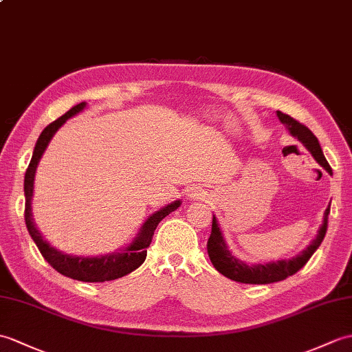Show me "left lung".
Wrapping results in <instances>:
<instances>
[{"label":"left lung","mask_w":352,"mask_h":352,"mask_svg":"<svg viewBox=\"0 0 352 352\" xmlns=\"http://www.w3.org/2000/svg\"><path fill=\"white\" fill-rule=\"evenodd\" d=\"M277 117H279L280 122H283V124L287 126L289 133L292 136H296L298 141L306 146L309 153L314 156V159L320 163L327 173L333 175V170L324 156L321 145H320V142H318L316 136L310 132V130L305 124H301V122L287 116V113L277 111ZM329 214H330V204L325 210L322 225L320 228V231H318L315 240H312V243H310L309 246L300 253V255L294 256L291 259L276 261V263L273 261V263H267V264H246V263H243V261L236 259L230 252V249H228V244L223 239V234L219 228L217 219L213 214V225H211V234H210V239L207 243V250H208V256H210L211 264L214 265V268L219 273L226 276L228 279L240 282V283L267 285V283L285 280L287 277L296 274L300 268H303L307 261L310 259V256H312L316 252V249L320 248V244L322 243L325 232H327Z\"/></svg>","instance_id":"1"}]
</instances>
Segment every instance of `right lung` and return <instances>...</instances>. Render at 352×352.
Listing matches in <instances>:
<instances>
[{
  "instance_id": "obj_1",
  "label": "right lung",
  "mask_w": 352,
  "mask_h": 352,
  "mask_svg": "<svg viewBox=\"0 0 352 352\" xmlns=\"http://www.w3.org/2000/svg\"><path fill=\"white\" fill-rule=\"evenodd\" d=\"M87 106L85 102L73 106L70 111L64 113L63 117L55 120L51 124L46 126L42 133H40L34 151H32V157L25 173V179H23V192H25V223L28 228V232L31 239L34 240L36 246L38 248L40 253L47 261L51 267H54L56 272L63 276H67L70 279H76L80 282H106V280H116L120 277L132 273L141 265L146 258V248L150 246L153 240L154 231H156L157 225L162 219H165L168 214L173 213L182 206V201H174L173 204H168L166 207L160 208L156 213L151 214L145 220V223L141 226L135 240L129 244L127 248L122 250L108 253V255L100 256H73L63 253L52 248L46 240H43V235L36 228L34 220H32L31 213V199H32V190H34V177L36 169L40 159H42L43 153L46 150L47 144L51 142L52 136L55 135L65 121L76 116Z\"/></svg>"
}]
</instances>
